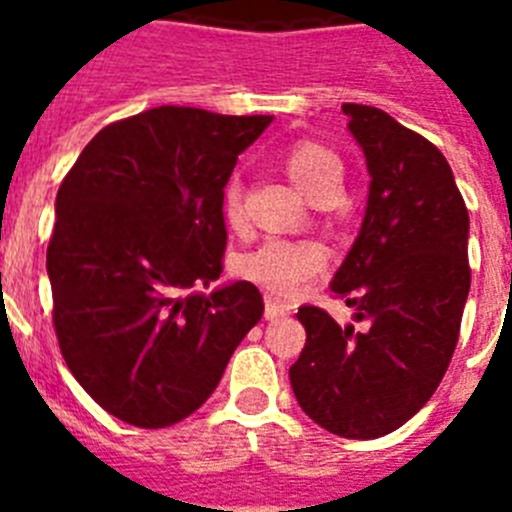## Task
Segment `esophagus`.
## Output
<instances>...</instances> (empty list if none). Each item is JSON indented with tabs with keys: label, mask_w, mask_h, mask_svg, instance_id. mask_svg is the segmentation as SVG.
I'll use <instances>...</instances> for the list:
<instances>
[{
	"label": "esophagus",
	"mask_w": 512,
	"mask_h": 512,
	"mask_svg": "<svg viewBox=\"0 0 512 512\" xmlns=\"http://www.w3.org/2000/svg\"><path fill=\"white\" fill-rule=\"evenodd\" d=\"M264 315H266V320H279V318H284V315H289V305L287 302L277 300V297L266 295Z\"/></svg>",
	"instance_id": "obj_1"
}]
</instances>
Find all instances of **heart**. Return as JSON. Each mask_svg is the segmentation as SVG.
<instances>
[{
    "instance_id": "heart-1",
    "label": "heart",
    "mask_w": 512,
    "mask_h": 512,
    "mask_svg": "<svg viewBox=\"0 0 512 512\" xmlns=\"http://www.w3.org/2000/svg\"><path fill=\"white\" fill-rule=\"evenodd\" d=\"M282 164L297 187L312 200L325 192H336L343 179V161L333 148L318 140H295L282 153ZM225 223L241 225V184L230 179L220 197ZM238 271L248 282L266 287L274 295L292 297L318 279L328 266V248L320 241H292V238H266L259 246L238 256Z\"/></svg>"
}]
</instances>
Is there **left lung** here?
<instances>
[{
  "label": "left lung",
  "mask_w": 512,
  "mask_h": 512,
  "mask_svg": "<svg viewBox=\"0 0 512 512\" xmlns=\"http://www.w3.org/2000/svg\"><path fill=\"white\" fill-rule=\"evenodd\" d=\"M372 174L354 248L330 284L366 328L302 305L307 341L289 366L300 408L343 438H377L431 400L459 341L472 269L469 212L449 161L369 104H343Z\"/></svg>",
  "instance_id": "1"
}]
</instances>
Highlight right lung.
I'll use <instances>...</instances> for the list:
<instances>
[{"instance_id":"1","label":"right lung","mask_w":512,"mask_h":512,"mask_svg":"<svg viewBox=\"0 0 512 512\" xmlns=\"http://www.w3.org/2000/svg\"><path fill=\"white\" fill-rule=\"evenodd\" d=\"M271 120L164 104L110 122L63 176L45 256L53 328L76 382L122 423L192 415L264 315L251 282L194 287L223 274V187Z\"/></svg>"}]
</instances>
